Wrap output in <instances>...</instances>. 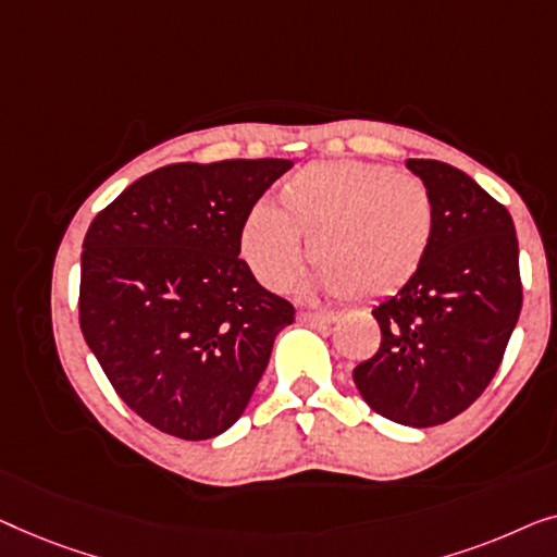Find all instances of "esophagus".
<instances>
[{
	"label": "esophagus",
	"mask_w": 557,
	"mask_h": 557,
	"mask_svg": "<svg viewBox=\"0 0 557 557\" xmlns=\"http://www.w3.org/2000/svg\"><path fill=\"white\" fill-rule=\"evenodd\" d=\"M300 320L308 325H331L335 315L331 312H300Z\"/></svg>",
	"instance_id": "obj_1"
}]
</instances>
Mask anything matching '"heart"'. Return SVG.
Masks as SVG:
<instances>
[{"label": "heart", "instance_id": "1", "mask_svg": "<svg viewBox=\"0 0 557 557\" xmlns=\"http://www.w3.org/2000/svg\"><path fill=\"white\" fill-rule=\"evenodd\" d=\"M280 203H257L242 226V255L270 289L293 285L308 237L318 287L379 300L417 275L434 239L426 184L383 163H308L282 186Z\"/></svg>", "mask_w": 557, "mask_h": 557}]
</instances>
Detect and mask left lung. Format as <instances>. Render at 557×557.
Listing matches in <instances>:
<instances>
[{
  "label": "left lung",
  "instance_id": "left-lung-1",
  "mask_svg": "<svg viewBox=\"0 0 557 557\" xmlns=\"http://www.w3.org/2000/svg\"><path fill=\"white\" fill-rule=\"evenodd\" d=\"M434 201L421 270L373 308L381 346L354 368L375 413L436 426L469 409L495 379L522 308L510 211L472 176L432 159L406 161Z\"/></svg>",
  "mask_w": 557,
  "mask_h": 557
}]
</instances>
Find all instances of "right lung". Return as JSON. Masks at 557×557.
<instances>
[{"label":"right lung","mask_w":557,"mask_h":557,"mask_svg":"<svg viewBox=\"0 0 557 557\" xmlns=\"http://www.w3.org/2000/svg\"><path fill=\"white\" fill-rule=\"evenodd\" d=\"M293 163H171L90 222L81 331L125 406L201 442L245 413L282 327L295 320L239 260L249 211Z\"/></svg>","instance_id":"right-lung-1"}]
</instances>
